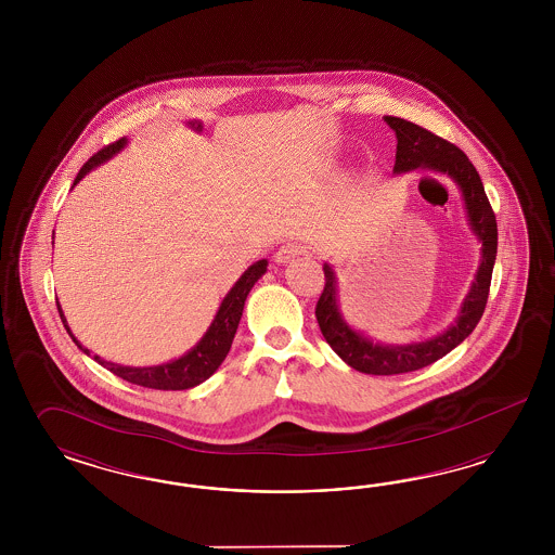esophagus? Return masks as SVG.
Listing matches in <instances>:
<instances>
[{"label": "esophagus", "instance_id": "esophagus-1", "mask_svg": "<svg viewBox=\"0 0 555 555\" xmlns=\"http://www.w3.org/2000/svg\"><path fill=\"white\" fill-rule=\"evenodd\" d=\"M302 254H307V248L302 244H285L274 254V262L286 264V262H291L293 258H299Z\"/></svg>", "mask_w": 555, "mask_h": 555}]
</instances>
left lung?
Segmentation results:
<instances>
[{"mask_svg":"<svg viewBox=\"0 0 555 555\" xmlns=\"http://www.w3.org/2000/svg\"><path fill=\"white\" fill-rule=\"evenodd\" d=\"M390 130L397 134V156H395V175L409 170H434L437 175H446L454 181L462 193V202L466 209V219L472 234L482 244L480 267L472 281L470 291L460 307V313L448 330L441 334L413 341V344H380L376 339L353 330L344 320L339 301H337V279L332 264H323L325 286L320 301L315 307V318L320 323L321 334L332 350L353 370L364 374H403L413 370L434 364L446 353L452 352L466 337L470 336L474 327L485 313L487 307L490 279L496 260V218L488 203L485 186L480 181L478 170L474 168L468 156L448 140L427 132L413 121L403 118L385 116Z\"/></svg>","mask_w":555,"mask_h":555,"instance_id":"1","label":"left lung"}]
</instances>
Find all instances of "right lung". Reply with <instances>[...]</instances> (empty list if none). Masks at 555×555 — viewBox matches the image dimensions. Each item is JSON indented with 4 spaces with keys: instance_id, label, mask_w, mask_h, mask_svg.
<instances>
[{
    "instance_id": "1",
    "label": "right lung",
    "mask_w": 555,
    "mask_h": 555,
    "mask_svg": "<svg viewBox=\"0 0 555 555\" xmlns=\"http://www.w3.org/2000/svg\"><path fill=\"white\" fill-rule=\"evenodd\" d=\"M126 146H128V138H121L118 142L105 146L98 154H93L85 163L83 168L79 170L73 186L77 185L87 172L100 167L105 160H109L112 156H116L118 152L124 151ZM267 267H269L267 258H262V260L254 262L253 267H248V270L235 281V285L223 297L216 318L211 321V325L207 327V332L203 334L202 339L189 352L183 353L181 358H175L170 362L156 364V366H124V364H116V362H107V360L100 358L98 353L89 352L87 348L81 346V341L73 336L59 301H56V307H59L61 320L65 323V330H67L68 336L73 337V341L77 344V348L83 350L87 356H91L103 369L114 372L116 376L132 383V385H140V387L156 388V390H186V388L202 385L203 380H207L221 366V362L225 360V356L232 348V341H234L237 323L242 320L246 297L253 291L254 283H258V279H262V274L267 272Z\"/></svg>"
}]
</instances>
